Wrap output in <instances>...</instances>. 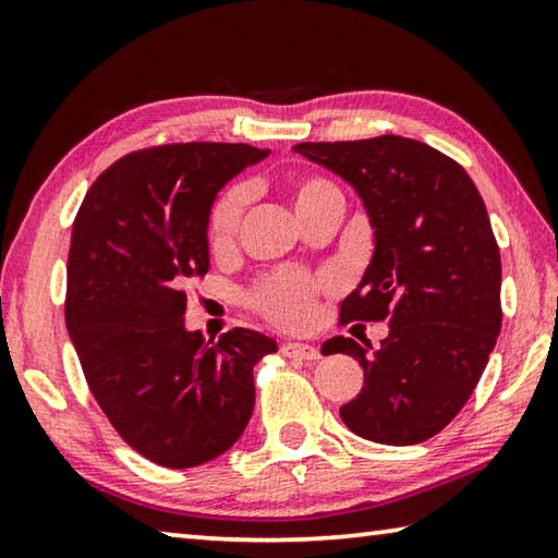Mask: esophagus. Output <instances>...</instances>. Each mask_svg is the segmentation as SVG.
I'll list each match as a JSON object with an SVG mask.
<instances>
[{"mask_svg":"<svg viewBox=\"0 0 558 558\" xmlns=\"http://www.w3.org/2000/svg\"><path fill=\"white\" fill-rule=\"evenodd\" d=\"M280 354L288 359H305V362H313V359H319V349L313 344H300V342H282L280 344Z\"/></svg>","mask_w":558,"mask_h":558,"instance_id":"1","label":"esophagus"}]
</instances>
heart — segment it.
I'll list each match as a JSON object with an SVG mask.
<instances>
[{
    "instance_id": "b5f03b06",
    "label": "heart",
    "mask_w": 558,
    "mask_h": 558,
    "mask_svg": "<svg viewBox=\"0 0 558 558\" xmlns=\"http://www.w3.org/2000/svg\"><path fill=\"white\" fill-rule=\"evenodd\" d=\"M327 194H337V186L323 177H302L292 184V202H295L300 216L313 211ZM245 202H248V194L243 186L226 189L214 202L209 214V243L214 251L231 245L233 235L239 233ZM325 288V280L307 276V272H270L253 286L248 292V305L282 329H305L313 325L317 300Z\"/></svg>"
}]
</instances>
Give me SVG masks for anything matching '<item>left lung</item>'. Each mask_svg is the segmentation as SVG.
<instances>
[{"label":"left lung","instance_id":"obj_1","mask_svg":"<svg viewBox=\"0 0 558 558\" xmlns=\"http://www.w3.org/2000/svg\"><path fill=\"white\" fill-rule=\"evenodd\" d=\"M292 149L352 184L374 229L372 263L342 300L339 325L389 319V337L374 352L352 337L323 344L364 369L339 415L381 446L428 440L468 403L502 327V260L483 196L456 159L418 140Z\"/></svg>","mask_w":558,"mask_h":558}]
</instances>
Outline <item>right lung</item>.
I'll return each instance as SVG.
<instances>
[{
	"label": "right lung",
	"instance_id": "1",
	"mask_svg": "<svg viewBox=\"0 0 558 558\" xmlns=\"http://www.w3.org/2000/svg\"><path fill=\"white\" fill-rule=\"evenodd\" d=\"M268 149L177 143L130 153L88 189L73 221L65 327L88 389L140 456L182 470L219 458L248 426L253 366L270 337L186 332V292L209 270L216 194Z\"/></svg>",
	"mask_w": 558,
	"mask_h": 558
}]
</instances>
